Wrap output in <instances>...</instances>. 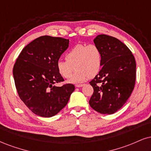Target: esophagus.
I'll use <instances>...</instances> for the list:
<instances>
[{"label":"esophagus","mask_w":151,"mask_h":151,"mask_svg":"<svg viewBox=\"0 0 151 151\" xmlns=\"http://www.w3.org/2000/svg\"><path fill=\"white\" fill-rule=\"evenodd\" d=\"M83 86H84V84H77L76 86L77 87H82Z\"/></svg>","instance_id":"esophagus-1"}]
</instances>
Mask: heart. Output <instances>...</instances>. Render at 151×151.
Instances as JSON below:
<instances>
[{
    "label": "heart",
    "instance_id": "b5f03b06",
    "mask_svg": "<svg viewBox=\"0 0 151 151\" xmlns=\"http://www.w3.org/2000/svg\"><path fill=\"white\" fill-rule=\"evenodd\" d=\"M65 60H59L56 63L58 73L65 79H69L74 66L76 72L70 82L79 83L99 73L102 68L103 54L96 44H78L67 52Z\"/></svg>",
    "mask_w": 151,
    "mask_h": 151
}]
</instances>
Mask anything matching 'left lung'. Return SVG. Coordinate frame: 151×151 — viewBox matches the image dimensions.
I'll return each mask as SVG.
<instances>
[{
    "instance_id": "obj_1",
    "label": "left lung",
    "mask_w": 151,
    "mask_h": 151,
    "mask_svg": "<svg viewBox=\"0 0 151 151\" xmlns=\"http://www.w3.org/2000/svg\"><path fill=\"white\" fill-rule=\"evenodd\" d=\"M93 42L103 54L102 68L90 81L93 93L89 105L101 114L115 113L127 102L136 81V61L126 45L115 37L97 36Z\"/></svg>"
}]
</instances>
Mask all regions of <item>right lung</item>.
I'll use <instances>...</instances> for the list:
<instances>
[{
    "label": "right lung",
    "mask_w": 151,
    "mask_h": 151,
    "mask_svg": "<svg viewBox=\"0 0 151 151\" xmlns=\"http://www.w3.org/2000/svg\"><path fill=\"white\" fill-rule=\"evenodd\" d=\"M69 39L43 36L22 50L13 68L18 95L32 112L43 117L57 115L68 104L74 91L72 83L62 86L64 81L56 63L69 47Z\"/></svg>",
    "instance_id": "obj_1"
}]
</instances>
